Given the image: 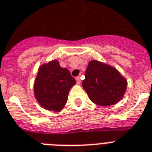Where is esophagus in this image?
<instances>
[{"instance_id": "34e87169", "label": "esophagus", "mask_w": 152, "mask_h": 152, "mask_svg": "<svg viewBox=\"0 0 152 152\" xmlns=\"http://www.w3.org/2000/svg\"><path fill=\"white\" fill-rule=\"evenodd\" d=\"M76 81H77V84H80L81 82V77H76Z\"/></svg>"}]
</instances>
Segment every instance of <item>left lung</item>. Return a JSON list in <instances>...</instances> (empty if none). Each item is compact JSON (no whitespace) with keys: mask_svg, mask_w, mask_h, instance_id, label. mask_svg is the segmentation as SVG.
Instances as JSON below:
<instances>
[{"mask_svg":"<svg viewBox=\"0 0 152 152\" xmlns=\"http://www.w3.org/2000/svg\"><path fill=\"white\" fill-rule=\"evenodd\" d=\"M127 80L114 67L96 60L89 61L82 87L92 102L101 106H112L122 99Z\"/></svg>","mask_w":152,"mask_h":152,"instance_id":"1","label":"left lung"}]
</instances>
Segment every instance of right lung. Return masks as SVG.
Returning a JSON list of instances; mask_svg holds the SVG:
<instances>
[{
    "label": "right lung",
    "instance_id": "1",
    "mask_svg": "<svg viewBox=\"0 0 152 152\" xmlns=\"http://www.w3.org/2000/svg\"><path fill=\"white\" fill-rule=\"evenodd\" d=\"M76 81L57 60L39 67L34 81V96L40 106L49 111L60 112L67 103L69 91Z\"/></svg>",
    "mask_w": 152,
    "mask_h": 152
}]
</instances>
